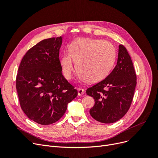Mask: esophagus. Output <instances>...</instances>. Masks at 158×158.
Returning a JSON list of instances; mask_svg holds the SVG:
<instances>
[{
  "label": "esophagus",
  "mask_w": 158,
  "mask_h": 158,
  "mask_svg": "<svg viewBox=\"0 0 158 158\" xmlns=\"http://www.w3.org/2000/svg\"><path fill=\"white\" fill-rule=\"evenodd\" d=\"M84 94V89H82V88H78V95L79 96H81Z\"/></svg>",
  "instance_id": "1"
}]
</instances>
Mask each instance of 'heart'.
I'll return each instance as SVG.
<instances>
[{"label":"heart","instance_id":"b5f03b06","mask_svg":"<svg viewBox=\"0 0 158 158\" xmlns=\"http://www.w3.org/2000/svg\"><path fill=\"white\" fill-rule=\"evenodd\" d=\"M115 49L111 42L102 40L77 39L70 45V52H65L60 59L64 77L70 80L76 69L80 79L95 83L109 74L115 61Z\"/></svg>","mask_w":158,"mask_h":158}]
</instances>
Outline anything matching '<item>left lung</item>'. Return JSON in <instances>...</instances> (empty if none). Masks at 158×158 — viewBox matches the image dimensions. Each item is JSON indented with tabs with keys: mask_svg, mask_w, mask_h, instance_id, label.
I'll return each mask as SVG.
<instances>
[{
	"mask_svg": "<svg viewBox=\"0 0 158 158\" xmlns=\"http://www.w3.org/2000/svg\"><path fill=\"white\" fill-rule=\"evenodd\" d=\"M136 85V75L127 49L118 46L115 67L106 79L89 88L86 94L95 100L89 113L95 120L113 123L127 113Z\"/></svg>",
	"mask_w": 158,
	"mask_h": 158,
	"instance_id": "1",
	"label": "left lung"
}]
</instances>
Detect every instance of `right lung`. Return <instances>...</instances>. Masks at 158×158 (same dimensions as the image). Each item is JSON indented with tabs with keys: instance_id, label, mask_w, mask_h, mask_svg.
Instances as JSON below:
<instances>
[{
	"instance_id": "add662e5",
	"label": "right lung",
	"mask_w": 158,
	"mask_h": 158,
	"mask_svg": "<svg viewBox=\"0 0 158 158\" xmlns=\"http://www.w3.org/2000/svg\"><path fill=\"white\" fill-rule=\"evenodd\" d=\"M63 37L41 41L23 56L16 76L22 111L42 125L58 121L78 92L62 73L59 50Z\"/></svg>"
}]
</instances>
